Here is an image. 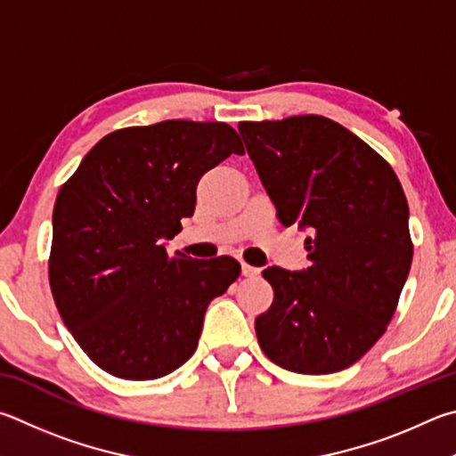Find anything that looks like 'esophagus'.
<instances>
[{
    "label": "esophagus",
    "instance_id": "1",
    "mask_svg": "<svg viewBox=\"0 0 456 456\" xmlns=\"http://www.w3.org/2000/svg\"><path fill=\"white\" fill-rule=\"evenodd\" d=\"M242 274L248 276V278H254V276L260 274V268L250 266V265H242Z\"/></svg>",
    "mask_w": 456,
    "mask_h": 456
}]
</instances>
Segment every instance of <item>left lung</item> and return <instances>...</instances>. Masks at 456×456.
Instances as JSON below:
<instances>
[{
    "mask_svg": "<svg viewBox=\"0 0 456 456\" xmlns=\"http://www.w3.org/2000/svg\"><path fill=\"white\" fill-rule=\"evenodd\" d=\"M284 226L308 230L310 266L266 268L274 302L254 322L274 364L330 374L387 330L409 276V204L393 167L322 116L238 124Z\"/></svg>",
    "mask_w": 456,
    "mask_h": 456,
    "instance_id": "left-lung-1",
    "label": "left lung"
}]
</instances>
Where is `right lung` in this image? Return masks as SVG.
Instances as JSON below:
<instances>
[{
  "label": "right lung",
  "instance_id": "right-lung-1",
  "mask_svg": "<svg viewBox=\"0 0 456 456\" xmlns=\"http://www.w3.org/2000/svg\"><path fill=\"white\" fill-rule=\"evenodd\" d=\"M244 154L224 122L124 127L87 151L53 206L50 286L63 324L102 370L154 380L188 361L210 302L240 265L191 260L166 240L196 208L202 175Z\"/></svg>",
  "mask_w": 456,
  "mask_h": 456
}]
</instances>
